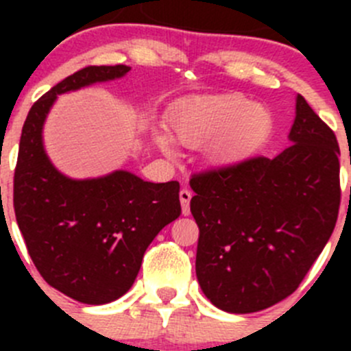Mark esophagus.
Returning a JSON list of instances; mask_svg holds the SVG:
<instances>
[{
    "mask_svg": "<svg viewBox=\"0 0 351 351\" xmlns=\"http://www.w3.org/2000/svg\"><path fill=\"white\" fill-rule=\"evenodd\" d=\"M190 200H192V192L186 189H183L180 192V202H182V212L183 215H189L190 214Z\"/></svg>",
    "mask_w": 351,
    "mask_h": 351,
    "instance_id": "obj_1",
    "label": "esophagus"
}]
</instances>
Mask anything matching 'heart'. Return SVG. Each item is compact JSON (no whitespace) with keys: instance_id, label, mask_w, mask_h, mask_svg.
Segmentation results:
<instances>
[{"instance_id":"1","label":"heart","mask_w":351,"mask_h":351,"mask_svg":"<svg viewBox=\"0 0 351 351\" xmlns=\"http://www.w3.org/2000/svg\"><path fill=\"white\" fill-rule=\"evenodd\" d=\"M270 123L267 108L239 95L189 98L169 113V125L178 143L197 147L219 137L214 156L222 161H231L256 147ZM159 143L168 149L165 137Z\"/></svg>"}]
</instances>
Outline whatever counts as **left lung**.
<instances>
[{
  "instance_id": "obj_1",
  "label": "left lung",
  "mask_w": 351,
  "mask_h": 351,
  "mask_svg": "<svg viewBox=\"0 0 351 351\" xmlns=\"http://www.w3.org/2000/svg\"><path fill=\"white\" fill-rule=\"evenodd\" d=\"M289 139L274 159L253 156L190 178L198 284L228 313H256L290 295L335 229L339 146L302 95Z\"/></svg>"
}]
</instances>
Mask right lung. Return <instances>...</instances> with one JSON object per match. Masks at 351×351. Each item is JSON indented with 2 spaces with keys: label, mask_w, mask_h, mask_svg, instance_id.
<instances>
[{
  "label": "right lung",
  "mask_w": 351,
  "mask_h": 351,
  "mask_svg": "<svg viewBox=\"0 0 351 351\" xmlns=\"http://www.w3.org/2000/svg\"><path fill=\"white\" fill-rule=\"evenodd\" d=\"M129 69L88 66L67 76L32 105L20 137L13 207L28 254L49 285L84 304L122 297L151 241L182 214L178 182H144L129 171L71 180L42 146V125L58 95Z\"/></svg>",
  "instance_id": "right-lung-1"
}]
</instances>
